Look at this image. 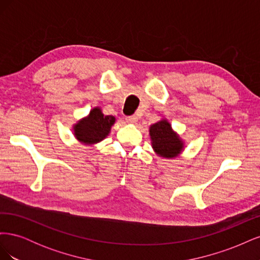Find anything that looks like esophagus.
<instances>
[{"mask_svg":"<svg viewBox=\"0 0 260 260\" xmlns=\"http://www.w3.org/2000/svg\"><path fill=\"white\" fill-rule=\"evenodd\" d=\"M138 121V118L136 116H128L125 117V122L128 123H136Z\"/></svg>","mask_w":260,"mask_h":260,"instance_id":"1","label":"esophagus"}]
</instances>
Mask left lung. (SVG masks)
I'll use <instances>...</instances> for the list:
<instances>
[{
	"label": "left lung",
	"instance_id": "8db88e82",
	"mask_svg": "<svg viewBox=\"0 0 260 260\" xmlns=\"http://www.w3.org/2000/svg\"><path fill=\"white\" fill-rule=\"evenodd\" d=\"M149 139L155 154L165 159H175L182 154L184 141L172 129L166 118L149 125Z\"/></svg>",
	"mask_w": 260,
	"mask_h": 260
}]
</instances>
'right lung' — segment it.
I'll return each instance as SVG.
<instances>
[{"label":"right lung","instance_id":"add662e5","mask_svg":"<svg viewBox=\"0 0 260 260\" xmlns=\"http://www.w3.org/2000/svg\"><path fill=\"white\" fill-rule=\"evenodd\" d=\"M115 122V116H105L102 108L95 106L88 115L73 124V135L83 145H95L109 136Z\"/></svg>","mask_w":260,"mask_h":260}]
</instances>
